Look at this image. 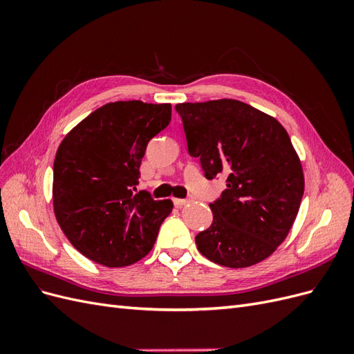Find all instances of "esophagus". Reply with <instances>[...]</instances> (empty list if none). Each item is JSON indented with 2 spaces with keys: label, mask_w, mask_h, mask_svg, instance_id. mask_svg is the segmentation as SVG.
<instances>
[{
  "label": "esophagus",
  "mask_w": 354,
  "mask_h": 354,
  "mask_svg": "<svg viewBox=\"0 0 354 354\" xmlns=\"http://www.w3.org/2000/svg\"><path fill=\"white\" fill-rule=\"evenodd\" d=\"M189 202V199H180V198H173V203L176 207H183Z\"/></svg>",
  "instance_id": "1"
}]
</instances>
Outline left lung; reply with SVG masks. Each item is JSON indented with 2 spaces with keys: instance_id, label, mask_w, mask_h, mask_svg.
Segmentation results:
<instances>
[{
  "instance_id": "8db88e82",
  "label": "left lung",
  "mask_w": 354,
  "mask_h": 354,
  "mask_svg": "<svg viewBox=\"0 0 354 354\" xmlns=\"http://www.w3.org/2000/svg\"><path fill=\"white\" fill-rule=\"evenodd\" d=\"M189 155L208 180L226 177L209 203L212 223L196 234L212 263L241 269L267 259L291 229L304 194L301 162L274 118L239 100L180 103Z\"/></svg>"
}]
</instances>
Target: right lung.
Instances as JSON below:
<instances>
[{
  "mask_svg": "<svg viewBox=\"0 0 354 354\" xmlns=\"http://www.w3.org/2000/svg\"><path fill=\"white\" fill-rule=\"evenodd\" d=\"M171 121V104L102 106L63 138L53 165V205L69 242L91 261L124 267L152 250L169 199L137 194L147 143Z\"/></svg>",
  "mask_w": 354,
  "mask_h": 354,
  "instance_id": "right-lung-1",
  "label": "right lung"
}]
</instances>
